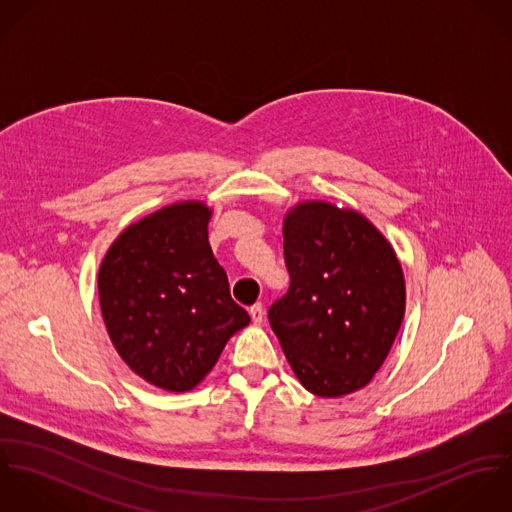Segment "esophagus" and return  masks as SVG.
<instances>
[{
  "mask_svg": "<svg viewBox=\"0 0 512 512\" xmlns=\"http://www.w3.org/2000/svg\"><path fill=\"white\" fill-rule=\"evenodd\" d=\"M250 317H252L254 325H260L262 319H264V305H262V303H254V305L250 307Z\"/></svg>",
  "mask_w": 512,
  "mask_h": 512,
  "instance_id": "34e87169",
  "label": "esophagus"
}]
</instances>
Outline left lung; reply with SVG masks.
I'll use <instances>...</instances> for the list:
<instances>
[{
  "label": "left lung",
  "mask_w": 512,
  "mask_h": 512,
  "mask_svg": "<svg viewBox=\"0 0 512 512\" xmlns=\"http://www.w3.org/2000/svg\"><path fill=\"white\" fill-rule=\"evenodd\" d=\"M284 256L290 290L268 319L297 380L321 398L365 388L406 311L392 244L353 209L303 201L284 219Z\"/></svg>",
  "instance_id": "1"
}]
</instances>
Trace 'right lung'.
Listing matches in <instances>:
<instances>
[{
	"instance_id": "1",
	"label": "right lung",
	"mask_w": 512,
	"mask_h": 512,
	"mask_svg": "<svg viewBox=\"0 0 512 512\" xmlns=\"http://www.w3.org/2000/svg\"><path fill=\"white\" fill-rule=\"evenodd\" d=\"M211 215L201 201L167 205L130 224L98 270L112 345L138 376L169 392L193 390L250 323L213 256Z\"/></svg>"
}]
</instances>
